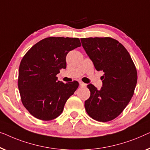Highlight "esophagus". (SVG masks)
Wrapping results in <instances>:
<instances>
[{
  "instance_id": "1",
  "label": "esophagus",
  "mask_w": 150,
  "mask_h": 150,
  "mask_svg": "<svg viewBox=\"0 0 150 150\" xmlns=\"http://www.w3.org/2000/svg\"><path fill=\"white\" fill-rule=\"evenodd\" d=\"M79 85L81 86V87H86V84L85 83H83V82H82V81L79 82Z\"/></svg>"
}]
</instances>
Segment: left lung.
I'll return each mask as SVG.
<instances>
[{"instance_id": "obj_1", "label": "left lung", "mask_w": 150, "mask_h": 150, "mask_svg": "<svg viewBox=\"0 0 150 150\" xmlns=\"http://www.w3.org/2000/svg\"><path fill=\"white\" fill-rule=\"evenodd\" d=\"M83 49L98 71H103L100 90L87 86L90 98L85 101L89 116L106 122L117 117L129 103L137 81V71L129 53L122 43L111 37L81 39Z\"/></svg>"}]
</instances>
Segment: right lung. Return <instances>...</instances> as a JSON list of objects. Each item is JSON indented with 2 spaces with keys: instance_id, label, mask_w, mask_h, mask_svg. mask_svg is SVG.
Instances as JSON below:
<instances>
[{
  "instance_id": "obj_1",
  "label": "right lung",
  "mask_w": 150,
  "mask_h": 150,
  "mask_svg": "<svg viewBox=\"0 0 150 150\" xmlns=\"http://www.w3.org/2000/svg\"><path fill=\"white\" fill-rule=\"evenodd\" d=\"M79 38L47 37L34 45L21 60L18 88L25 108L37 119L58 117L67 100L79 86L77 81L64 83L56 75L66 69V56L81 46Z\"/></svg>"
}]
</instances>
